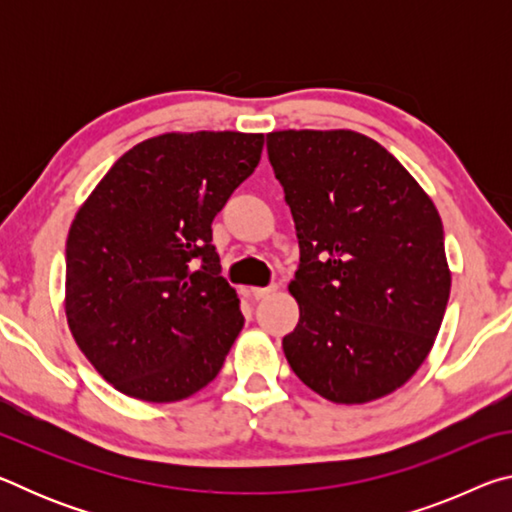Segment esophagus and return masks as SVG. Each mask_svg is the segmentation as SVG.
<instances>
[{
    "label": "esophagus",
    "instance_id": "obj_1",
    "mask_svg": "<svg viewBox=\"0 0 512 512\" xmlns=\"http://www.w3.org/2000/svg\"><path fill=\"white\" fill-rule=\"evenodd\" d=\"M275 291H277L275 284H271V287H255V289H250V296H253L255 300H264L268 296H273Z\"/></svg>",
    "mask_w": 512,
    "mask_h": 512
}]
</instances>
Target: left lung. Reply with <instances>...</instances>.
I'll list each match as a JSON object with an SVG mask.
<instances>
[{
	"label": "left lung",
	"mask_w": 512,
	"mask_h": 512,
	"mask_svg": "<svg viewBox=\"0 0 512 512\" xmlns=\"http://www.w3.org/2000/svg\"><path fill=\"white\" fill-rule=\"evenodd\" d=\"M266 149L300 246L289 366L329 402L379 400L413 377L443 323L452 273L436 205L361 133L275 131Z\"/></svg>",
	"instance_id": "obj_1"
}]
</instances>
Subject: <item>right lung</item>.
<instances>
[{
    "label": "right lung",
    "mask_w": 512,
    "mask_h": 512,
    "mask_svg": "<svg viewBox=\"0 0 512 512\" xmlns=\"http://www.w3.org/2000/svg\"><path fill=\"white\" fill-rule=\"evenodd\" d=\"M262 149L259 133L151 137L121 155L76 212L67 323L117 391L178 402L219 375L244 314L221 275L212 221Z\"/></svg>",
    "instance_id": "add662e5"
}]
</instances>
